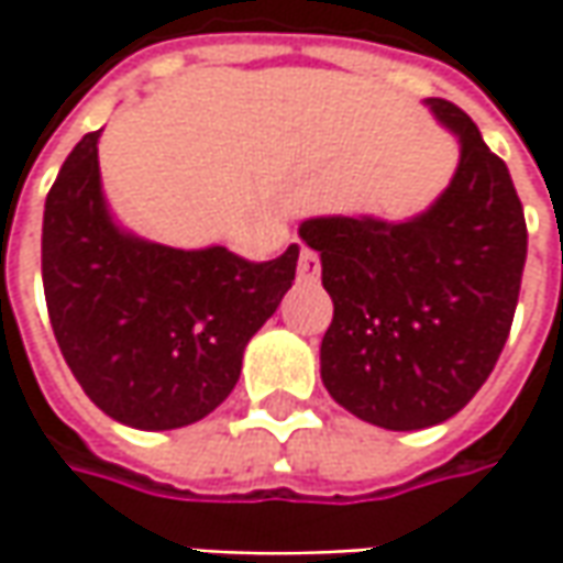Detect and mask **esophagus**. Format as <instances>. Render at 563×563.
<instances>
[{
	"label": "esophagus",
	"instance_id": "34e87169",
	"mask_svg": "<svg viewBox=\"0 0 563 563\" xmlns=\"http://www.w3.org/2000/svg\"><path fill=\"white\" fill-rule=\"evenodd\" d=\"M322 272V263H319V253L310 247L300 250V260H297V278L300 282H316Z\"/></svg>",
	"mask_w": 563,
	"mask_h": 563
}]
</instances>
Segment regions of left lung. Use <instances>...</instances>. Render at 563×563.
<instances>
[{
    "mask_svg": "<svg viewBox=\"0 0 563 563\" xmlns=\"http://www.w3.org/2000/svg\"><path fill=\"white\" fill-rule=\"evenodd\" d=\"M461 137V163L410 222L307 219L335 303L322 382L360 420L413 432L451 420L483 388L508 341L527 263V219L505 159L448 99H426Z\"/></svg>",
    "mask_w": 563,
    "mask_h": 563,
    "instance_id": "8db88e82",
    "label": "left lung"
}]
</instances>
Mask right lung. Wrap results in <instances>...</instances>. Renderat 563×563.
Returning a JSON list of instances; mask_svg holds the SVG:
<instances>
[{
	"label": "right lung",
	"instance_id": "1",
	"mask_svg": "<svg viewBox=\"0 0 563 563\" xmlns=\"http://www.w3.org/2000/svg\"><path fill=\"white\" fill-rule=\"evenodd\" d=\"M99 131L65 159L43 212V291L84 395L134 429H181L231 395L247 341L291 288L300 247L250 263L121 231L102 200Z\"/></svg>",
	"mask_w": 563,
	"mask_h": 563
}]
</instances>
